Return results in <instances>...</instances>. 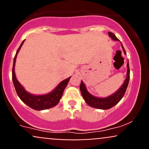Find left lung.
<instances>
[{"label": "left lung", "mask_w": 149, "mask_h": 149, "mask_svg": "<svg viewBox=\"0 0 149 149\" xmlns=\"http://www.w3.org/2000/svg\"><path fill=\"white\" fill-rule=\"evenodd\" d=\"M109 36L111 37V38L114 40H118V38L114 35L111 32H109ZM121 46H122L123 49V52L125 54H126L125 50L123 46L122 43H121ZM127 78H126L125 80L123 85L121 86V88L118 90L116 93L113 95H111V96L107 97V98H98V97L92 96L86 90L85 85L83 82L81 80L80 85V90L81 92L82 96H83V99H84L85 102L88 104L90 107L96 108V109H109L111 108L117 104L121 99L124 96L126 90H127L128 83H129L130 80V67H129V63L127 62Z\"/></svg>", "instance_id": "1"}]
</instances>
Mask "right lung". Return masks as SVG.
Instances as JSON below:
<instances>
[{"instance_id":"1","label":"right lung","mask_w":149,"mask_h":149,"mask_svg":"<svg viewBox=\"0 0 149 149\" xmlns=\"http://www.w3.org/2000/svg\"><path fill=\"white\" fill-rule=\"evenodd\" d=\"M24 41L22 42L21 45L19 46L17 51L16 54H15L14 57V61H13V84H14L15 88L16 90L17 94L24 103L26 104L27 106L31 108V109H35L37 111L44 110V109H47L49 108H52L54 106H56L59 103V100H60L61 96L63 95V92L65 88L67 85L69 80L71 77H69L67 79L63 80L61 82L58 86L54 89L52 92L49 94L45 95H38V96H36V95H31V94L27 92L24 90V88L22 87V85L20 84L17 80L16 77H15V61H16L17 55V53L19 51L20 48H21L22 45H23Z\"/></svg>"}]
</instances>
